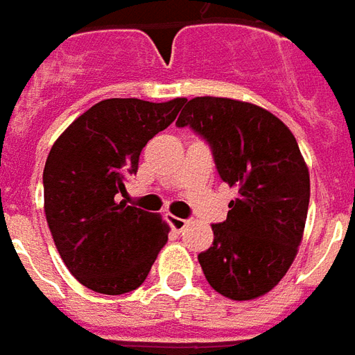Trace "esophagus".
<instances>
[{
    "instance_id": "esophagus-1",
    "label": "esophagus",
    "mask_w": 355,
    "mask_h": 355,
    "mask_svg": "<svg viewBox=\"0 0 355 355\" xmlns=\"http://www.w3.org/2000/svg\"><path fill=\"white\" fill-rule=\"evenodd\" d=\"M166 219H168V223H170V227H172V229H174L175 232H181V231H183V229H185V227H187V225H189L187 219H181V217L168 216Z\"/></svg>"
}]
</instances>
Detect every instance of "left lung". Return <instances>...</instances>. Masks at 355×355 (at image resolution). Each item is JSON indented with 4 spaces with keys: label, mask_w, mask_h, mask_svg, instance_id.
Masks as SVG:
<instances>
[{
    "label": "left lung",
    "mask_w": 355,
    "mask_h": 355,
    "mask_svg": "<svg viewBox=\"0 0 355 355\" xmlns=\"http://www.w3.org/2000/svg\"><path fill=\"white\" fill-rule=\"evenodd\" d=\"M178 126L208 139L221 180L238 189L198 255L204 276L232 301L263 297L286 276L304 234L310 174L297 139L270 111L216 96L185 100Z\"/></svg>",
    "instance_id": "8db88e82"
}]
</instances>
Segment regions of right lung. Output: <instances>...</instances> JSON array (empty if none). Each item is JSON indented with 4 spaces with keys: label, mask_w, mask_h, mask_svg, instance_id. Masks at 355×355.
I'll return each mask as SVG.
<instances>
[{
    "label": "right lung",
    "mask_w": 355,
    "mask_h": 355,
    "mask_svg": "<svg viewBox=\"0 0 355 355\" xmlns=\"http://www.w3.org/2000/svg\"><path fill=\"white\" fill-rule=\"evenodd\" d=\"M183 102L102 100L51 147L43 170L46 223L64 265L96 293L141 286L168 242L162 217L119 196L126 193V175L138 172L141 149L174 123Z\"/></svg>",
    "instance_id": "right-lung-1"
}]
</instances>
